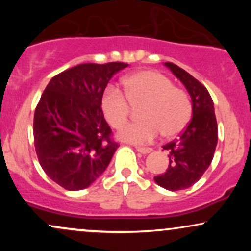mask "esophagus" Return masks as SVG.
I'll list each match as a JSON object with an SVG mask.
<instances>
[{"mask_svg":"<svg viewBox=\"0 0 251 251\" xmlns=\"http://www.w3.org/2000/svg\"><path fill=\"white\" fill-rule=\"evenodd\" d=\"M135 149H137L138 152H140V153H143V154H148L152 151L151 148H142V146H137Z\"/></svg>","mask_w":251,"mask_h":251,"instance_id":"34e87169","label":"esophagus"}]
</instances>
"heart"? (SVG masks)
<instances>
[{
    "mask_svg": "<svg viewBox=\"0 0 251 251\" xmlns=\"http://www.w3.org/2000/svg\"><path fill=\"white\" fill-rule=\"evenodd\" d=\"M124 93L114 86L105 89L101 108L106 120L116 129L127 125L131 106H140L142 122L124 128L120 138L131 143H149L162 132L170 138L179 134L192 116V103L183 88L157 71H142L123 81Z\"/></svg>",
    "mask_w": 251,
    "mask_h": 251,
    "instance_id": "1",
    "label": "heart"
}]
</instances>
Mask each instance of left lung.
I'll return each instance as SVG.
<instances>
[{"label": "left lung", "instance_id": "1", "mask_svg": "<svg viewBox=\"0 0 251 251\" xmlns=\"http://www.w3.org/2000/svg\"><path fill=\"white\" fill-rule=\"evenodd\" d=\"M192 100V118L178 139L163 146L169 153L166 171L154 177L155 183L170 191L188 189L201 179L211 164L218 140L214 101L203 83L172 62H165Z\"/></svg>", "mask_w": 251, "mask_h": 251}]
</instances>
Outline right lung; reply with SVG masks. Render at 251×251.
I'll return each mask as SVG.
<instances>
[{
  "label": "right lung",
  "instance_id": "obj_1",
  "mask_svg": "<svg viewBox=\"0 0 251 251\" xmlns=\"http://www.w3.org/2000/svg\"><path fill=\"white\" fill-rule=\"evenodd\" d=\"M125 62L81 63L51 77L34 113V145L46 175L63 189H86L118 148L101 99Z\"/></svg>",
  "mask_w": 251,
  "mask_h": 251
}]
</instances>
